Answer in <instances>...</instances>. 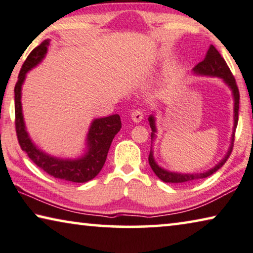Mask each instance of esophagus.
Wrapping results in <instances>:
<instances>
[{"label":"esophagus","mask_w":253,"mask_h":253,"mask_svg":"<svg viewBox=\"0 0 253 253\" xmlns=\"http://www.w3.org/2000/svg\"><path fill=\"white\" fill-rule=\"evenodd\" d=\"M143 117H144V114H143V111L139 110V109H138V110L133 111V112H131V115H130L131 120H133V122L136 123V124L142 122Z\"/></svg>","instance_id":"1"}]
</instances>
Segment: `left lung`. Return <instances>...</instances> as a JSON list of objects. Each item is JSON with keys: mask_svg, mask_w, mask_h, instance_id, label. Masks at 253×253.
I'll use <instances>...</instances> for the list:
<instances>
[{"mask_svg": "<svg viewBox=\"0 0 253 253\" xmlns=\"http://www.w3.org/2000/svg\"><path fill=\"white\" fill-rule=\"evenodd\" d=\"M192 73L197 76H207V77H217L223 81L226 85L228 86V88L232 90V95H233V100H234V126H233V131H232V136H231V145L226 152L225 157L221 159L219 163H218L214 167L210 168L209 170L203 171V172H193V174H184V172H177V171H170L167 170L163 167H160L159 165L157 164L156 159H154L153 156V149H152V144L153 141L157 137V125H156V112L152 115L149 116V124L151 129H152V133H151V151L149 154V164L152 168V170L154 174L157 175V177L159 179L163 180L165 183H188L192 182V180L195 179H201V178H206V177H209L210 175H212L216 172L218 169H220L223 167L224 164L227 161L229 154L232 152L233 149V142H234V134H235V128L237 126V120H239V103H240V93H239V88H237L236 83H235V78L233 77V75L229 70V68L227 66V63L225 62V60L223 59V56L220 55L219 52L217 51V48L213 46V45H210L208 52H207L206 58L202 60L201 62H199L197 66L193 68Z\"/></svg>", "mask_w": 253, "mask_h": 253, "instance_id": "8db88e82", "label": "left lung"}]
</instances>
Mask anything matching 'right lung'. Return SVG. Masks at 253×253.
I'll use <instances>...</instances> for the list:
<instances>
[{
  "mask_svg": "<svg viewBox=\"0 0 253 253\" xmlns=\"http://www.w3.org/2000/svg\"><path fill=\"white\" fill-rule=\"evenodd\" d=\"M50 40H45L34 48L21 67L18 82L14 87V111L16 130L19 144L22 151L41 169L55 178L74 183H85L93 179L102 169L112 139L122 128L119 115L95 118L90 123L85 139L84 153L78 158H59L41 150L29 136L22 115L21 89L27 73L43 61L50 46Z\"/></svg>",
  "mask_w": 253,
  "mask_h": 253,
  "instance_id": "add662e5",
  "label": "right lung"
}]
</instances>
